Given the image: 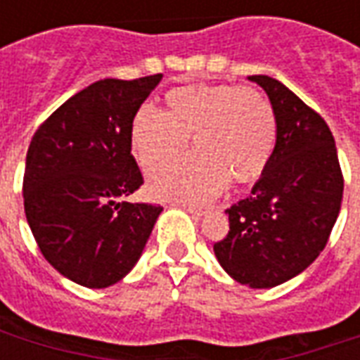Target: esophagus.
I'll use <instances>...</instances> for the list:
<instances>
[{"label":"esophagus","instance_id":"34e87169","mask_svg":"<svg viewBox=\"0 0 360 360\" xmlns=\"http://www.w3.org/2000/svg\"><path fill=\"white\" fill-rule=\"evenodd\" d=\"M181 208H183L185 212H188V214L196 219L202 218L204 214H206V210H202V208H196V206H191V204H181Z\"/></svg>","mask_w":360,"mask_h":360}]
</instances>
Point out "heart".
Instances as JSON below:
<instances>
[{
  "instance_id": "1",
  "label": "heart",
  "mask_w": 360,
  "mask_h": 360,
  "mask_svg": "<svg viewBox=\"0 0 360 360\" xmlns=\"http://www.w3.org/2000/svg\"><path fill=\"white\" fill-rule=\"evenodd\" d=\"M167 110L142 105L131 123V148L144 169L179 156L193 139L195 154L156 169L148 193L160 200L208 202L229 185L258 179L276 146V115L257 90L191 84L165 96Z\"/></svg>"
}]
</instances>
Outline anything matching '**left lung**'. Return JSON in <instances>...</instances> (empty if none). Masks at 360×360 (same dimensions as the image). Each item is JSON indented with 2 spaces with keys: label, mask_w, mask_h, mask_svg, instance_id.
<instances>
[{
  "label": "left lung",
  "mask_w": 360,
  "mask_h": 360,
  "mask_svg": "<svg viewBox=\"0 0 360 360\" xmlns=\"http://www.w3.org/2000/svg\"><path fill=\"white\" fill-rule=\"evenodd\" d=\"M276 115L270 164L247 198L227 208L229 233L214 245L219 266L243 285L270 289L309 268L340 216L343 175L330 127L285 84L266 75Z\"/></svg>",
  "instance_id": "1"
}]
</instances>
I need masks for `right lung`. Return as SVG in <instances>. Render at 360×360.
I'll list each match as a JSON object with an SVG mask.
<instances>
[{"label": "right lung", "instance_id": "1", "mask_svg": "<svg viewBox=\"0 0 360 360\" xmlns=\"http://www.w3.org/2000/svg\"><path fill=\"white\" fill-rule=\"evenodd\" d=\"M162 75L103 79L71 96L36 131L22 181L44 258L75 283L103 289L133 270L162 206L127 202L142 185L131 123Z\"/></svg>", "mask_w": 360, "mask_h": 360}]
</instances>
